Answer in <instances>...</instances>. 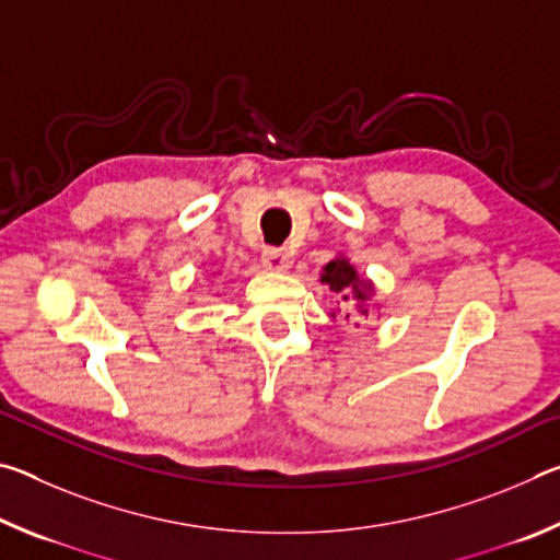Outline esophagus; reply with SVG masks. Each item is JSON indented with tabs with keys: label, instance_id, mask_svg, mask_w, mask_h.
<instances>
[{
	"label": "esophagus",
	"instance_id": "1",
	"mask_svg": "<svg viewBox=\"0 0 560 560\" xmlns=\"http://www.w3.org/2000/svg\"><path fill=\"white\" fill-rule=\"evenodd\" d=\"M261 267L267 271H283L289 269V254L281 246H267L261 252Z\"/></svg>",
	"mask_w": 560,
	"mask_h": 560
}]
</instances>
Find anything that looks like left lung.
<instances>
[{
	"instance_id": "obj_1",
	"label": "left lung",
	"mask_w": 560,
	"mask_h": 560,
	"mask_svg": "<svg viewBox=\"0 0 560 560\" xmlns=\"http://www.w3.org/2000/svg\"><path fill=\"white\" fill-rule=\"evenodd\" d=\"M320 283H326V287L334 293H338L343 301H355L360 314L368 316L365 303L373 296V283L363 277H358L355 267L346 257H336L334 261L326 264L324 271H320Z\"/></svg>"
}]
</instances>
